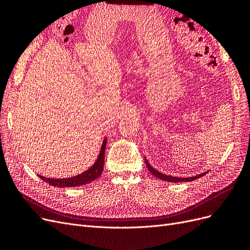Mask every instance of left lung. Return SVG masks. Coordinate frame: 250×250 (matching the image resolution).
Wrapping results in <instances>:
<instances>
[{
    "label": "left lung",
    "mask_w": 250,
    "mask_h": 250,
    "mask_svg": "<svg viewBox=\"0 0 250 250\" xmlns=\"http://www.w3.org/2000/svg\"><path fill=\"white\" fill-rule=\"evenodd\" d=\"M145 163H146L147 168H148V170H149V172H150L151 174H153V175H154L155 177H157L158 179H162V180H164V181H168V183H184V181H186V183H187V181H193V180H195V179H198L199 177H201V176H203V175H206V174L208 173V172H203V173L198 174V175H196V176L186 177V178L176 177V176L166 175V174L161 173L160 171L155 170L153 167H151L150 164H149L148 161L146 160V157H145Z\"/></svg>",
    "instance_id": "8db88e82"
}]
</instances>
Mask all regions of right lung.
Here are the masks:
<instances>
[{
  "mask_svg": "<svg viewBox=\"0 0 250 250\" xmlns=\"http://www.w3.org/2000/svg\"><path fill=\"white\" fill-rule=\"evenodd\" d=\"M106 143L107 139L105 138L102 146L100 153L98 155L97 161L95 164L84 171L81 174H78L76 176L69 177V178H47L44 176L39 175L43 181L50 184L53 187H57V188H71V187H79L83 185H87L89 183H92L95 179H97L101 175V173L103 171V166H104V154H105V148H106Z\"/></svg>",
  "mask_w": 250,
  "mask_h": 250,
  "instance_id": "add662e5",
  "label": "right lung"
}]
</instances>
